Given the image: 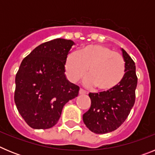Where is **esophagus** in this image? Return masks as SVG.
<instances>
[{
	"label": "esophagus",
	"mask_w": 155,
	"mask_h": 155,
	"mask_svg": "<svg viewBox=\"0 0 155 155\" xmlns=\"http://www.w3.org/2000/svg\"><path fill=\"white\" fill-rule=\"evenodd\" d=\"M86 91H84V89H82V88H80V90H79V94H86Z\"/></svg>",
	"instance_id": "obj_1"
}]
</instances>
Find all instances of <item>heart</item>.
<instances>
[{
    "mask_svg": "<svg viewBox=\"0 0 155 155\" xmlns=\"http://www.w3.org/2000/svg\"><path fill=\"white\" fill-rule=\"evenodd\" d=\"M87 69V84L97 89H113L124 79L126 63L124 57L106 46L87 45L78 53H71L65 61L66 74L70 81L76 82L84 76Z\"/></svg>",
    "mask_w": 155,
    "mask_h": 155,
    "instance_id": "b5f03b06",
    "label": "heart"
}]
</instances>
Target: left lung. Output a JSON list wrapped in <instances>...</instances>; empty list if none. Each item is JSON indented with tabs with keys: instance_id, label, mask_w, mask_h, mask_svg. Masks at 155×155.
<instances>
[{
	"instance_id": "8db88e82",
	"label": "left lung",
	"mask_w": 155,
	"mask_h": 155,
	"mask_svg": "<svg viewBox=\"0 0 155 155\" xmlns=\"http://www.w3.org/2000/svg\"><path fill=\"white\" fill-rule=\"evenodd\" d=\"M121 50L126 63L124 79L113 89L88 94L91 107L83 115V121L95 134H107L119 128L127 118L135 102L137 84L136 66L128 53L124 49Z\"/></svg>"
}]
</instances>
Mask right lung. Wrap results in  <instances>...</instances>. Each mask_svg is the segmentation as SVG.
Returning a JSON list of instances; mask_svg holds the SVG:
<instances>
[{
	"label": "right lung",
	"instance_id": "1",
	"mask_svg": "<svg viewBox=\"0 0 155 155\" xmlns=\"http://www.w3.org/2000/svg\"><path fill=\"white\" fill-rule=\"evenodd\" d=\"M74 42L56 39L35 47L24 59L15 77V102L30 127H53L64 105L78 95L80 87L65 75V61Z\"/></svg>",
	"mask_w": 155,
	"mask_h": 155
}]
</instances>
